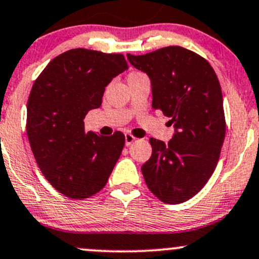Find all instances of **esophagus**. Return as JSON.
<instances>
[{"label": "esophagus", "instance_id": "esophagus-1", "mask_svg": "<svg viewBox=\"0 0 259 259\" xmlns=\"http://www.w3.org/2000/svg\"><path fill=\"white\" fill-rule=\"evenodd\" d=\"M134 140H135V138L133 137V135H130V134H125V145H126V146L132 145V144H133V142H134Z\"/></svg>", "mask_w": 259, "mask_h": 259}]
</instances>
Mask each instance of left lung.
Listing matches in <instances>:
<instances>
[{
  "instance_id": "8db88e82",
  "label": "left lung",
  "mask_w": 259,
  "mask_h": 259,
  "mask_svg": "<svg viewBox=\"0 0 259 259\" xmlns=\"http://www.w3.org/2000/svg\"><path fill=\"white\" fill-rule=\"evenodd\" d=\"M126 56L150 79L153 109L174 126L168 144L149 139L153 153L142 166L145 183L161 202L183 203L204 187L221 155L226 120L218 77L207 60L180 46Z\"/></svg>"
}]
</instances>
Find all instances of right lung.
Segmentation results:
<instances>
[{
  "mask_svg": "<svg viewBox=\"0 0 259 259\" xmlns=\"http://www.w3.org/2000/svg\"><path fill=\"white\" fill-rule=\"evenodd\" d=\"M125 70L122 55L72 49L50 61L31 89L28 142L45 178L66 197L100 192L120 158L124 134L85 133L83 119L100 108L105 88Z\"/></svg>",
  "mask_w": 259,
  "mask_h": 259,
  "instance_id": "obj_1",
  "label": "right lung"
}]
</instances>
